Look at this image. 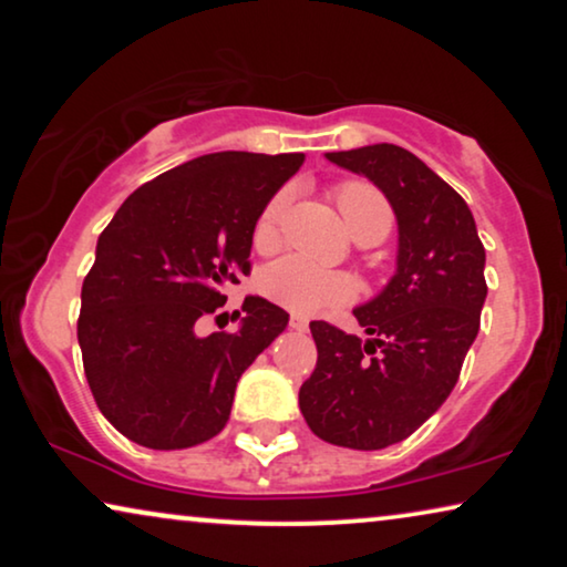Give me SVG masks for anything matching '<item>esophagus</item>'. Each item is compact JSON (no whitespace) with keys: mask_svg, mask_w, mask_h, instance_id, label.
<instances>
[{"mask_svg":"<svg viewBox=\"0 0 567 567\" xmlns=\"http://www.w3.org/2000/svg\"><path fill=\"white\" fill-rule=\"evenodd\" d=\"M289 328H291V330H299V332H305V330L309 328V322L305 320V317H299V315H291V317H289Z\"/></svg>","mask_w":567,"mask_h":567,"instance_id":"obj_1","label":"esophagus"}]
</instances>
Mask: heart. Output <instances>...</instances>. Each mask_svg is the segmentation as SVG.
Listing matches in <instances>:
<instances>
[{"instance_id":"1","label":"heart","mask_w":567,"mask_h":567,"mask_svg":"<svg viewBox=\"0 0 567 567\" xmlns=\"http://www.w3.org/2000/svg\"><path fill=\"white\" fill-rule=\"evenodd\" d=\"M336 206L340 216H343L346 227L351 229V235L361 224L369 219H390L392 212L386 206L382 193L369 183H343L332 190ZM286 212V196L270 198L268 206L262 208L255 224V245L268 250V247L278 245L281 237V219ZM260 291L266 293L270 301L281 305L297 315H315L324 312V309L346 307L355 299V281L343 270H330L320 268L315 262H309L299 255H289V258L276 260L274 266H268L260 276Z\"/></svg>"}]
</instances>
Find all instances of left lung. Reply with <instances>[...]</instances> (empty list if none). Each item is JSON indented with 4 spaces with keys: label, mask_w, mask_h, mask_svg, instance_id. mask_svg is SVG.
<instances>
[{
    "label": "left lung",
    "mask_w": 567,
    "mask_h": 567,
    "mask_svg": "<svg viewBox=\"0 0 567 567\" xmlns=\"http://www.w3.org/2000/svg\"><path fill=\"white\" fill-rule=\"evenodd\" d=\"M328 159L367 175L392 204L398 274L353 309L369 340L309 322L317 367L299 408L315 436L371 452L408 439L452 394L487 297L485 247L464 198L413 152L371 144Z\"/></svg>",
    "instance_id": "8db88e82"
}]
</instances>
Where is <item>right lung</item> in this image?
<instances>
[{
	"instance_id": "1",
	"label": "right lung",
	"mask_w": 567,
	"mask_h": 567,
	"mask_svg": "<svg viewBox=\"0 0 567 567\" xmlns=\"http://www.w3.org/2000/svg\"><path fill=\"white\" fill-rule=\"evenodd\" d=\"M301 162L299 152L204 154L136 188L103 229L76 338L92 398L126 439L188 449L227 425L239 377L289 315L247 297L237 332L198 336V324L250 274L258 216Z\"/></svg>"
}]
</instances>
